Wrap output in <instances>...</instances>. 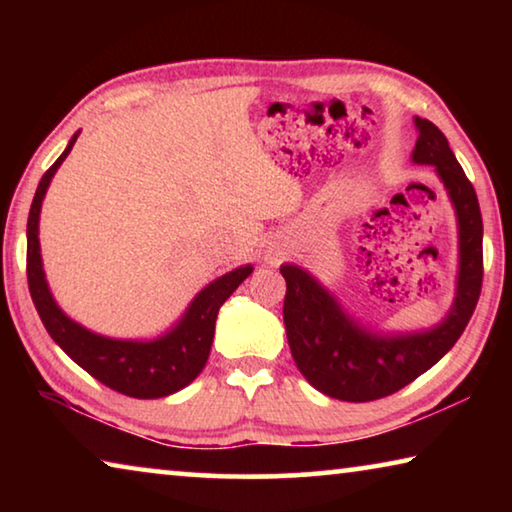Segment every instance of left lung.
Returning <instances> with one entry per match:
<instances>
[{
	"label": "left lung",
	"instance_id": "obj_1",
	"mask_svg": "<svg viewBox=\"0 0 512 512\" xmlns=\"http://www.w3.org/2000/svg\"><path fill=\"white\" fill-rule=\"evenodd\" d=\"M413 162L431 164L443 180L458 219L456 298L443 323L427 332L375 334L345 314L332 293L300 266L284 264V327L298 370L316 391L343 402H372L393 395L454 348L470 323L483 282V221L479 198L447 137L429 119L415 117Z\"/></svg>",
	"mask_w": 512,
	"mask_h": 512
}]
</instances>
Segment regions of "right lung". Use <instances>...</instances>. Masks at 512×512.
<instances>
[{"label":"right lung","mask_w":512,"mask_h":512,"mask_svg":"<svg viewBox=\"0 0 512 512\" xmlns=\"http://www.w3.org/2000/svg\"><path fill=\"white\" fill-rule=\"evenodd\" d=\"M76 137L79 133H74L63 155L42 176L29 210L27 280L33 305H36L38 316L51 339L63 348L69 359L79 363L101 384L121 395L137 397V400L167 397L192 384L201 375L207 357H210L216 314H219L223 302L232 296V291L253 273V266H239L207 284L187 307L178 325L153 341L108 339V336L94 334L83 325L74 323L72 318H67L51 296L45 271H42L38 221L42 198L47 194L51 178L72 151Z\"/></svg>","instance_id":"add662e5"}]
</instances>
